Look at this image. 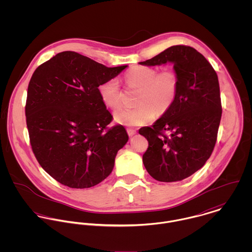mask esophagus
<instances>
[{"instance_id":"esophagus-1","label":"esophagus","mask_w":252,"mask_h":252,"mask_svg":"<svg viewBox=\"0 0 252 252\" xmlns=\"http://www.w3.org/2000/svg\"><path fill=\"white\" fill-rule=\"evenodd\" d=\"M127 133H128V135H129L130 137H132V136H134V135L137 133V131H136V130H134V129L128 128V129H127Z\"/></svg>"}]
</instances>
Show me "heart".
<instances>
[{
	"mask_svg": "<svg viewBox=\"0 0 252 252\" xmlns=\"http://www.w3.org/2000/svg\"><path fill=\"white\" fill-rule=\"evenodd\" d=\"M125 81L140 90L136 97L138 106L118 108L114 112L115 120L126 126H142L154 118L155 112L165 113L173 106L179 91V75L171 69L159 72L153 67H134L125 74ZM98 92L108 108L121 106L122 93L115 77L103 81Z\"/></svg>",
	"mask_w": 252,
	"mask_h": 252,
	"instance_id": "heart-1",
	"label": "heart"
}]
</instances>
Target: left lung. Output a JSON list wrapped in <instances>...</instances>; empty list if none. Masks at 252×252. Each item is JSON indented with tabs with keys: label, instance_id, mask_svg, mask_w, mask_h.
<instances>
[{
	"label": "left lung",
	"instance_id": "1",
	"mask_svg": "<svg viewBox=\"0 0 252 252\" xmlns=\"http://www.w3.org/2000/svg\"><path fill=\"white\" fill-rule=\"evenodd\" d=\"M167 62L174 64L179 75L177 98L161 118L139 133L148 142L143 155L148 174L158 181L173 182L190 177L211 157L222 107L216 72L200 52L188 45H174L140 64Z\"/></svg>",
	"mask_w": 252,
	"mask_h": 252
}]
</instances>
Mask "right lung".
Instances as JSON below:
<instances>
[{
    "mask_svg": "<svg viewBox=\"0 0 252 252\" xmlns=\"http://www.w3.org/2000/svg\"><path fill=\"white\" fill-rule=\"evenodd\" d=\"M127 66L108 68L64 51L33 73L25 106L30 144L41 168L71 188H89L108 178L128 142L125 128L108 125L112 115L98 86Z\"/></svg>",
    "mask_w": 252,
    "mask_h": 252,
    "instance_id": "1",
    "label": "right lung"
}]
</instances>
